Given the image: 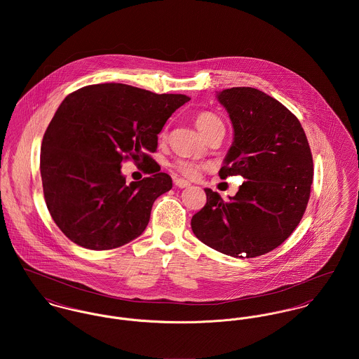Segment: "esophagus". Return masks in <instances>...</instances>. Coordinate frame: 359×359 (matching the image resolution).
<instances>
[{"instance_id":"1","label":"esophagus","mask_w":359,"mask_h":359,"mask_svg":"<svg viewBox=\"0 0 359 359\" xmlns=\"http://www.w3.org/2000/svg\"><path fill=\"white\" fill-rule=\"evenodd\" d=\"M174 184H175V187H178V188H188V187H191V182H188V181L182 180V178H175V180H174Z\"/></svg>"}]
</instances>
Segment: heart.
Masks as SVG:
<instances>
[{
	"label": "heart",
	"mask_w": 359,
	"mask_h": 359,
	"mask_svg": "<svg viewBox=\"0 0 359 359\" xmlns=\"http://www.w3.org/2000/svg\"><path fill=\"white\" fill-rule=\"evenodd\" d=\"M195 124L205 137H207L212 130H215L218 127H224L222 121L211 111L198 113L196 117H195ZM174 167H175L177 171H180L185 177H195L199 171V165L196 163L187 161V160H178L174 164Z\"/></svg>",
	"instance_id": "b5f03b06"
}]
</instances>
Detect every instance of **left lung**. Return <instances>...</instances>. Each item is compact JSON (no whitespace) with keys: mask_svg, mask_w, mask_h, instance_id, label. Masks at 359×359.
Listing matches in <instances>:
<instances>
[{"mask_svg":"<svg viewBox=\"0 0 359 359\" xmlns=\"http://www.w3.org/2000/svg\"><path fill=\"white\" fill-rule=\"evenodd\" d=\"M217 100L233 126V142L218 174L246 181L228 202L205 188L207 203L191 226L219 253L262 256L293 233L307 208L313 178L307 137L286 106L257 88H228Z\"/></svg>","mask_w":359,"mask_h":359,"instance_id":"1","label":"left lung"}]
</instances>
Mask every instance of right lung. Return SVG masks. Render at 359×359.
Wrapping results in <instances>:
<instances>
[{
	"mask_svg": "<svg viewBox=\"0 0 359 359\" xmlns=\"http://www.w3.org/2000/svg\"><path fill=\"white\" fill-rule=\"evenodd\" d=\"M189 100L106 83L60 103L43 138L40 170L52 219L72 242L110 250L145 231L154 201L172 188L171 177L151 165L152 175L127 185L121 163L152 161L157 134Z\"/></svg>",
	"mask_w": 359,
	"mask_h": 359,
	"instance_id": "1",
	"label": "right lung"
}]
</instances>
